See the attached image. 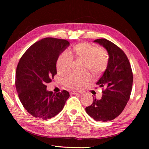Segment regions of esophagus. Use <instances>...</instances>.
Listing matches in <instances>:
<instances>
[{
  "instance_id": "esophagus-1",
  "label": "esophagus",
  "mask_w": 149,
  "mask_h": 149,
  "mask_svg": "<svg viewBox=\"0 0 149 149\" xmlns=\"http://www.w3.org/2000/svg\"><path fill=\"white\" fill-rule=\"evenodd\" d=\"M72 93L73 94H82L83 93V92L82 91H72Z\"/></svg>"
}]
</instances>
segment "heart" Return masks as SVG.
<instances>
[{
  "label": "heart",
  "mask_w": 149,
  "mask_h": 149,
  "mask_svg": "<svg viewBox=\"0 0 149 149\" xmlns=\"http://www.w3.org/2000/svg\"><path fill=\"white\" fill-rule=\"evenodd\" d=\"M73 52L76 56L85 61V67L95 75L101 74L106 69L107 58L106 51L102 48H96L87 43H81L73 47ZM73 56L68 52H63L57 61V70L60 73L65 74L70 70ZM91 79V76L85 72L83 73H72L65 79L67 86L71 88H79L84 83Z\"/></svg>",
  "instance_id": "1"
}]
</instances>
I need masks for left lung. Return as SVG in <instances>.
<instances>
[{
    "label": "left lung",
    "mask_w": 149,
    "mask_h": 149,
    "mask_svg": "<svg viewBox=\"0 0 149 149\" xmlns=\"http://www.w3.org/2000/svg\"><path fill=\"white\" fill-rule=\"evenodd\" d=\"M108 53L106 69L96 84L103 87L101 100L93 97L91 106L85 108L86 113L96 121L107 122L117 118L123 111L132 91L133 74L127 56L118 46L104 38L93 41Z\"/></svg>",
    "instance_id": "left-lung-1"
}]
</instances>
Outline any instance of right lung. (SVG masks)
Returning a JSON list of instances; mask_svg holds the SVG:
<instances>
[{
  "label": "right lung",
  "mask_w": 149,
  "mask_h": 149,
  "mask_svg": "<svg viewBox=\"0 0 149 149\" xmlns=\"http://www.w3.org/2000/svg\"><path fill=\"white\" fill-rule=\"evenodd\" d=\"M67 40L45 38L32 45L20 58L15 86L21 103L29 113L43 120L56 116L70 97L63 90L56 94L47 91V83L56 73V62L70 46Z\"/></svg>",
  "instance_id": "right-lung-1"
}]
</instances>
